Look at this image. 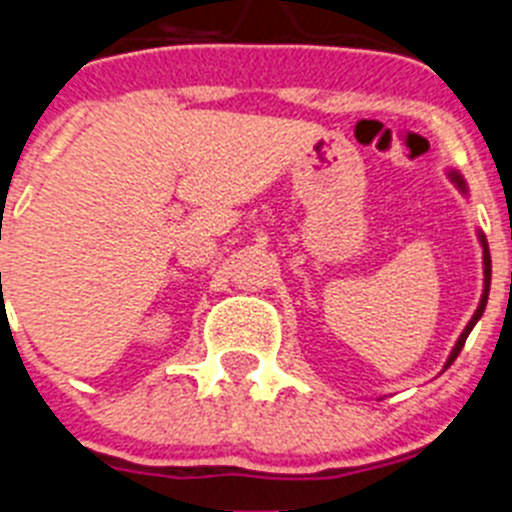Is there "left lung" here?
Instances as JSON below:
<instances>
[{
  "label": "left lung",
  "instance_id": "obj_1",
  "mask_svg": "<svg viewBox=\"0 0 512 512\" xmlns=\"http://www.w3.org/2000/svg\"><path fill=\"white\" fill-rule=\"evenodd\" d=\"M449 179L451 182L459 187V192L467 194V182H464V176L459 174V171H449ZM479 243H482V264H485V292H482V300H479V307L477 312L472 315V320L467 323V328H464V333L459 336V341H456V346L451 348V356L449 361H446V366L454 364L456 356L461 354V348H464V343H467V336L472 333V328L477 325V320L482 318V312H485V305H487V297H490V279H492V261H490V246H487V238L482 233H479Z\"/></svg>",
  "mask_w": 512,
  "mask_h": 512
}]
</instances>
